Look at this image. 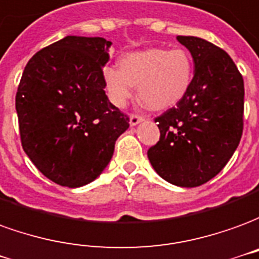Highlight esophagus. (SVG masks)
Listing matches in <instances>:
<instances>
[{"mask_svg":"<svg viewBox=\"0 0 259 259\" xmlns=\"http://www.w3.org/2000/svg\"><path fill=\"white\" fill-rule=\"evenodd\" d=\"M142 121H144V117H142V115L133 114L131 117H130V125L131 126L138 125L139 122H142Z\"/></svg>","mask_w":259,"mask_h":259,"instance_id":"34e87169","label":"esophagus"}]
</instances>
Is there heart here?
Instances as JSON below:
<instances>
[{"mask_svg":"<svg viewBox=\"0 0 259 259\" xmlns=\"http://www.w3.org/2000/svg\"><path fill=\"white\" fill-rule=\"evenodd\" d=\"M194 64L184 49L150 47L121 57L120 68L106 67L104 86L110 100L124 107L138 86L139 100L156 111L177 106L190 91Z\"/></svg>","mask_w":259,"mask_h":259,"instance_id":"1","label":"heart"}]
</instances>
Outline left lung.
Instances as JSON below:
<instances>
[{
    "mask_svg": "<svg viewBox=\"0 0 259 259\" xmlns=\"http://www.w3.org/2000/svg\"><path fill=\"white\" fill-rule=\"evenodd\" d=\"M191 53L194 78L176 107L156 118L159 142L152 167L177 187L205 184L225 167L243 134L244 82L226 51L201 37L177 36Z\"/></svg>",
    "mask_w": 259,
    "mask_h": 259,
    "instance_id": "8db88e82",
    "label": "left lung"
}]
</instances>
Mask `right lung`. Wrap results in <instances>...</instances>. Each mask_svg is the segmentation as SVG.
Instances as JSON below:
<instances>
[{
  "mask_svg": "<svg viewBox=\"0 0 259 259\" xmlns=\"http://www.w3.org/2000/svg\"><path fill=\"white\" fill-rule=\"evenodd\" d=\"M111 45L67 36L37 51L22 75L15 103L22 146L38 171L62 187L96 180L130 126L104 92Z\"/></svg>",
  "mask_w": 259,
  "mask_h": 259,
  "instance_id": "1",
  "label": "right lung"
}]
</instances>
